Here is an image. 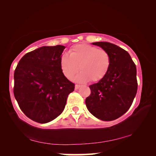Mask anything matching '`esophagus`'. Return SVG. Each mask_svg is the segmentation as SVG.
<instances>
[{
	"instance_id": "esophagus-1",
	"label": "esophagus",
	"mask_w": 156,
	"mask_h": 156,
	"mask_svg": "<svg viewBox=\"0 0 156 156\" xmlns=\"http://www.w3.org/2000/svg\"><path fill=\"white\" fill-rule=\"evenodd\" d=\"M80 85H75V90H78L79 88H80Z\"/></svg>"
}]
</instances>
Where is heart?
I'll return each mask as SVG.
<instances>
[{
	"label": "heart",
	"instance_id": "heart-1",
	"mask_svg": "<svg viewBox=\"0 0 156 156\" xmlns=\"http://www.w3.org/2000/svg\"><path fill=\"white\" fill-rule=\"evenodd\" d=\"M70 56L64 53L60 59L62 71L66 78L72 79L80 68V73L76 80L85 83L97 82L103 78L109 71L111 59L109 53L103 49L90 44H81L71 47Z\"/></svg>",
	"mask_w": 156,
	"mask_h": 156
}]
</instances>
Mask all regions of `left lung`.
I'll use <instances>...</instances> for the list:
<instances>
[{
	"label": "left lung",
	"mask_w": 156,
	"mask_h": 156,
	"mask_svg": "<svg viewBox=\"0 0 156 156\" xmlns=\"http://www.w3.org/2000/svg\"><path fill=\"white\" fill-rule=\"evenodd\" d=\"M92 44L109 53L111 63L105 77L90 86L91 94L85 103L91 115L109 122L120 117L131 106L137 91V69L124 49L104 41Z\"/></svg>",
	"instance_id": "left-lung-1"
}]
</instances>
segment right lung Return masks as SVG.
<instances>
[{
    "instance_id": "1",
    "label": "right lung",
    "mask_w": 156,
    "mask_h": 156,
    "mask_svg": "<svg viewBox=\"0 0 156 156\" xmlns=\"http://www.w3.org/2000/svg\"><path fill=\"white\" fill-rule=\"evenodd\" d=\"M65 47L43 46L26 53L14 71V95L34 122L45 123L63 112L75 85L64 75L60 59Z\"/></svg>"
}]
</instances>
